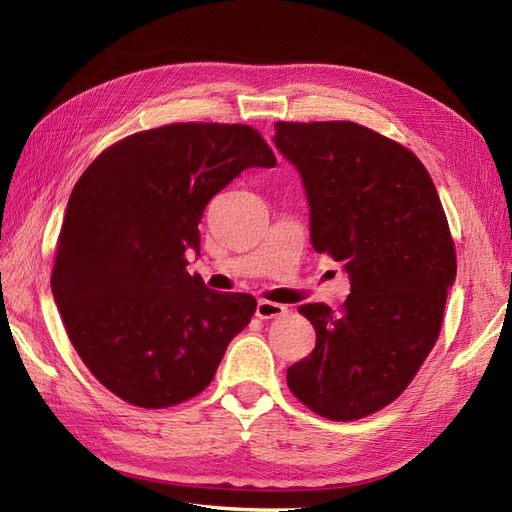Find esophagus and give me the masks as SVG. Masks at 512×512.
Listing matches in <instances>:
<instances>
[{"instance_id":"obj_1","label":"esophagus","mask_w":512,"mask_h":512,"mask_svg":"<svg viewBox=\"0 0 512 512\" xmlns=\"http://www.w3.org/2000/svg\"><path fill=\"white\" fill-rule=\"evenodd\" d=\"M257 317L259 319H272V317H281L287 313V306L279 302H270V300H259L257 302Z\"/></svg>"}]
</instances>
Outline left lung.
<instances>
[{
  "label": "left lung",
  "mask_w": 512,
  "mask_h": 512,
  "mask_svg": "<svg viewBox=\"0 0 512 512\" xmlns=\"http://www.w3.org/2000/svg\"><path fill=\"white\" fill-rule=\"evenodd\" d=\"M302 175L317 253L341 261L352 294L334 313L302 304L317 341L287 369L311 412L358 420L410 386L440 337L455 242L429 171L405 145L356 122H276Z\"/></svg>",
  "instance_id": "1"
}]
</instances>
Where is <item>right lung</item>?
<instances>
[{
  "instance_id": "add662e5",
  "label": "right lung",
  "mask_w": 512,
  "mask_h": 512,
  "mask_svg": "<svg viewBox=\"0 0 512 512\" xmlns=\"http://www.w3.org/2000/svg\"><path fill=\"white\" fill-rule=\"evenodd\" d=\"M276 156L253 126L178 122L102 150L72 188L53 298L72 347L122 401L163 410L197 397L257 300L186 272L208 201Z\"/></svg>"
}]
</instances>
